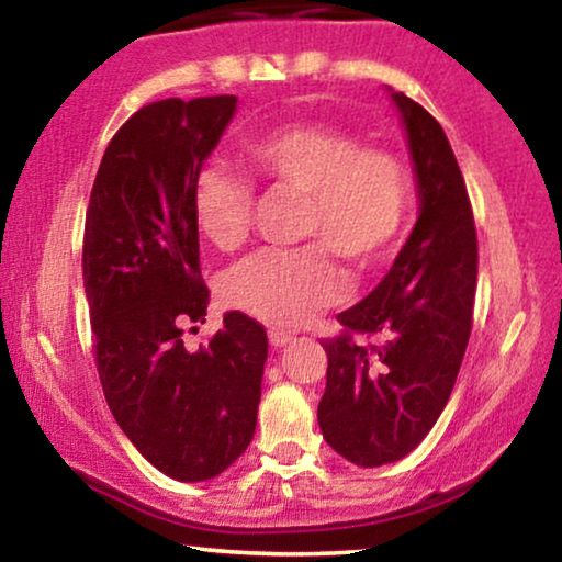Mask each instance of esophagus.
<instances>
[{
  "label": "esophagus",
  "mask_w": 562,
  "mask_h": 562,
  "mask_svg": "<svg viewBox=\"0 0 562 562\" xmlns=\"http://www.w3.org/2000/svg\"><path fill=\"white\" fill-rule=\"evenodd\" d=\"M267 336H270V344L274 346V349H280V346H288L292 338H295L290 334V330H282V328H270V334H267Z\"/></svg>",
  "instance_id": "34e87169"
}]
</instances>
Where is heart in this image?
I'll list each match as a JSON object with an SVG mask.
<instances>
[{
	"label": "heart",
	"mask_w": 562,
	"mask_h": 562,
	"mask_svg": "<svg viewBox=\"0 0 562 562\" xmlns=\"http://www.w3.org/2000/svg\"><path fill=\"white\" fill-rule=\"evenodd\" d=\"M251 176L270 191L307 199L297 249H259L224 282L234 307L272 326H297L334 303L344 290L338 257L359 270L382 265L405 228L413 186L405 162L390 149L363 147L353 134L328 124H284L244 149ZM255 193L247 180L205 165L193 186V216L221 251L249 236Z\"/></svg>",
	"instance_id": "heart-1"
}]
</instances>
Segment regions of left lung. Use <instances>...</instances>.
<instances>
[{
  "mask_svg": "<svg viewBox=\"0 0 562 562\" xmlns=\"http://www.w3.org/2000/svg\"><path fill=\"white\" fill-rule=\"evenodd\" d=\"M392 99L405 120L420 218L374 292L338 315L341 334L323 338V438L363 469L405 458L436 425L469 346L479 270L473 209L446 132L405 93Z\"/></svg>",
  "mask_w": 562,
  "mask_h": 562,
  "instance_id": "obj_1",
  "label": "left lung"
}]
</instances>
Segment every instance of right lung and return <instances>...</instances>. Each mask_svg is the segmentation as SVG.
<instances>
[{
    "label": "right lung",
    "mask_w": 562,
    "mask_h": 562,
    "mask_svg": "<svg viewBox=\"0 0 562 562\" xmlns=\"http://www.w3.org/2000/svg\"><path fill=\"white\" fill-rule=\"evenodd\" d=\"M236 97L162 99L109 142L83 228L93 359L114 420L178 481H209L255 438L267 334L239 311L188 351L183 323H205L193 186Z\"/></svg>",
    "instance_id": "right-lung-1"
}]
</instances>
